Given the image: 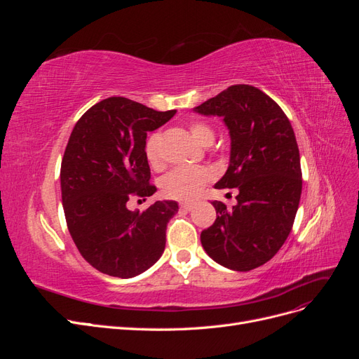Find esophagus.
<instances>
[{"label":"esophagus","mask_w":359,"mask_h":359,"mask_svg":"<svg viewBox=\"0 0 359 359\" xmlns=\"http://www.w3.org/2000/svg\"><path fill=\"white\" fill-rule=\"evenodd\" d=\"M193 206H194L193 202H181V203H180V208L186 210V211H191Z\"/></svg>","instance_id":"34e87169"}]
</instances>
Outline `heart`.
<instances>
[{
  "mask_svg": "<svg viewBox=\"0 0 359 359\" xmlns=\"http://www.w3.org/2000/svg\"><path fill=\"white\" fill-rule=\"evenodd\" d=\"M191 136L203 147L214 142V128L203 121H193L189 124ZM161 135L158 132L151 135L145 144V157L151 166L160 168L163 158L160 153ZM211 180L210 170L202 168H177L170 170L161 181V190L168 198L178 201H190L196 198L205 187V184Z\"/></svg>",
  "mask_w": 359,
  "mask_h": 359,
  "instance_id": "b5f03b06",
  "label": "heart"
}]
</instances>
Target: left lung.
<instances>
[{
    "instance_id": "obj_1",
    "label": "left lung",
    "mask_w": 359,
    "mask_h": 359,
    "mask_svg": "<svg viewBox=\"0 0 359 359\" xmlns=\"http://www.w3.org/2000/svg\"><path fill=\"white\" fill-rule=\"evenodd\" d=\"M194 111L222 116L231 135V160L215 189H238L229 210L214 201L217 219L201 243L217 264L250 271L285 244L302 190L299 149L289 118L252 85H232Z\"/></svg>"
}]
</instances>
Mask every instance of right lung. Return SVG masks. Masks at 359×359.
<instances>
[{"mask_svg": "<svg viewBox=\"0 0 359 359\" xmlns=\"http://www.w3.org/2000/svg\"><path fill=\"white\" fill-rule=\"evenodd\" d=\"M175 114L109 97L73 128L61 161L64 214L79 253L103 274L136 277L165 252L166 226L178 203L157 201L139 212L130 211L127 202L156 193L145 157L147 133Z\"/></svg>", "mask_w": 359, "mask_h": 359, "instance_id": "obj_1", "label": "right lung"}]
</instances>
